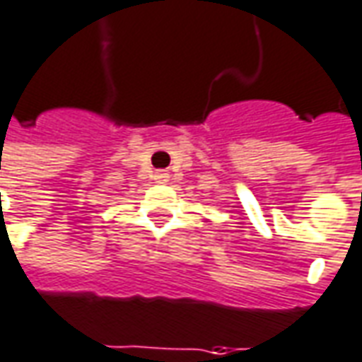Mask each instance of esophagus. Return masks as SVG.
<instances>
[{"mask_svg": "<svg viewBox=\"0 0 362 362\" xmlns=\"http://www.w3.org/2000/svg\"><path fill=\"white\" fill-rule=\"evenodd\" d=\"M154 180L158 182V184H166V182L170 180V174H168L166 170L156 172V174H154Z\"/></svg>", "mask_w": 362, "mask_h": 362, "instance_id": "esophagus-1", "label": "esophagus"}]
</instances>
